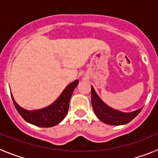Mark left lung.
<instances>
[{"label":"left lung","mask_w":158,"mask_h":158,"mask_svg":"<svg viewBox=\"0 0 158 158\" xmlns=\"http://www.w3.org/2000/svg\"><path fill=\"white\" fill-rule=\"evenodd\" d=\"M91 103L94 113L99 120L106 124L110 125H123L129 123L139 115L143 109L141 108L131 113H123L120 111L116 110L108 106L101 100L92 86Z\"/></svg>","instance_id":"8db88e82"}]
</instances>
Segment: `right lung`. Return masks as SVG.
<instances>
[{
  "label": "right lung",
  "instance_id": "right-lung-1",
  "mask_svg": "<svg viewBox=\"0 0 158 158\" xmlns=\"http://www.w3.org/2000/svg\"><path fill=\"white\" fill-rule=\"evenodd\" d=\"M79 80H75L67 86L62 94L52 105L38 110L29 111L23 109L13 100L14 106L21 116L28 123L41 127H50L58 124L64 119L69 108V102Z\"/></svg>",
  "mask_w": 158,
  "mask_h": 158
}]
</instances>
